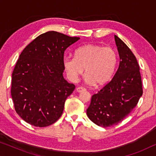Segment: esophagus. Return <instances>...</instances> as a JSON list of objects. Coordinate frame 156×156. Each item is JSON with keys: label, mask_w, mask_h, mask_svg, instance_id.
<instances>
[{"label": "esophagus", "mask_w": 156, "mask_h": 156, "mask_svg": "<svg viewBox=\"0 0 156 156\" xmlns=\"http://www.w3.org/2000/svg\"><path fill=\"white\" fill-rule=\"evenodd\" d=\"M86 90V89H85L84 87H76V91H77V92H82V91H85Z\"/></svg>", "instance_id": "esophagus-1"}]
</instances>
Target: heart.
<instances>
[{"instance_id":"1","label":"heart","mask_w":156,"mask_h":156,"mask_svg":"<svg viewBox=\"0 0 156 156\" xmlns=\"http://www.w3.org/2000/svg\"><path fill=\"white\" fill-rule=\"evenodd\" d=\"M64 67L67 75L75 81L85 69L86 82L89 84L102 86L109 82L114 75L117 55L111 47L89 44L76 49L74 57H65Z\"/></svg>"}]
</instances>
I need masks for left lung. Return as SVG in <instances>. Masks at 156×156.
Here are the masks:
<instances>
[{"label":"left lung","instance_id":"left-lung-1","mask_svg":"<svg viewBox=\"0 0 156 156\" xmlns=\"http://www.w3.org/2000/svg\"><path fill=\"white\" fill-rule=\"evenodd\" d=\"M119 66L111 82L91 97L87 116L99 126L120 123L137 105L143 94L140 67L135 55L119 37L114 35Z\"/></svg>","mask_w":156,"mask_h":156}]
</instances>
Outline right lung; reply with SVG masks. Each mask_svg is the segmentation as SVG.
Segmentation results:
<instances>
[{
    "instance_id": "right-lung-1",
    "label": "right lung",
    "mask_w": 156,
    "mask_h": 156,
    "mask_svg": "<svg viewBox=\"0 0 156 156\" xmlns=\"http://www.w3.org/2000/svg\"><path fill=\"white\" fill-rule=\"evenodd\" d=\"M80 39L49 31L21 52L12 74L11 97L17 114L27 123L45 127L60 118L75 89L63 76L64 53Z\"/></svg>"
}]
</instances>
